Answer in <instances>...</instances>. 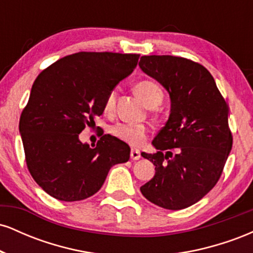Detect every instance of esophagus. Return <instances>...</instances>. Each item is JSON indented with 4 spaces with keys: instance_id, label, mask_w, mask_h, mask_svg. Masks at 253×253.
<instances>
[{
    "instance_id": "obj_1",
    "label": "esophagus",
    "mask_w": 253,
    "mask_h": 253,
    "mask_svg": "<svg viewBox=\"0 0 253 253\" xmlns=\"http://www.w3.org/2000/svg\"><path fill=\"white\" fill-rule=\"evenodd\" d=\"M140 157V151L136 149H132V151H130V158H132L133 161H138Z\"/></svg>"
}]
</instances>
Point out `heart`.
Masks as SVG:
<instances>
[{"mask_svg":"<svg viewBox=\"0 0 253 253\" xmlns=\"http://www.w3.org/2000/svg\"><path fill=\"white\" fill-rule=\"evenodd\" d=\"M134 91L138 97L145 103L149 108H156L163 101L164 94L163 90L153 81H140L134 85ZM115 98L117 92L112 90L107 95L104 100V112L112 113L115 106ZM147 127L145 125H129V124H118L112 128V134L115 138L120 139L124 143H127L132 146H139L145 141L147 136Z\"/></svg>","mask_w":253,"mask_h":253,"instance_id":"1","label":"heart"}]
</instances>
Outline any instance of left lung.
<instances>
[{"label":"left lung","mask_w":253,"mask_h":253,"mask_svg":"<svg viewBox=\"0 0 253 253\" xmlns=\"http://www.w3.org/2000/svg\"><path fill=\"white\" fill-rule=\"evenodd\" d=\"M139 66L171 98L170 117L152 141L158 151L141 153L156 173L140 191L165 210H184L207 195L221 176L233 144L228 104L201 64L175 56H143Z\"/></svg>","instance_id":"8db88e82"}]
</instances>
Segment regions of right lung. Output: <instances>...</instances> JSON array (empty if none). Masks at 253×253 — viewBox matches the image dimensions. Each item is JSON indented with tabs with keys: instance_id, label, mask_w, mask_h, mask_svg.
I'll use <instances>...</instances> for the list:
<instances>
[{
	"instance_id": "1",
	"label": "right lung",
	"mask_w": 253,
	"mask_h": 253,
	"mask_svg": "<svg viewBox=\"0 0 253 253\" xmlns=\"http://www.w3.org/2000/svg\"><path fill=\"white\" fill-rule=\"evenodd\" d=\"M140 54L78 52L51 64L32 85L19 129L34 181L60 201L88 199L110 168L129 159V146L104 134L90 147L78 134L95 125L104 100L135 69Z\"/></svg>"
}]
</instances>
